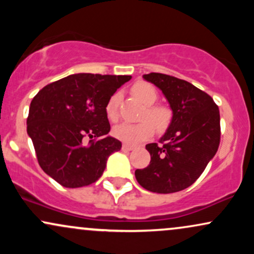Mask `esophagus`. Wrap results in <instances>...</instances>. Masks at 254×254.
Here are the masks:
<instances>
[{
    "mask_svg": "<svg viewBox=\"0 0 254 254\" xmlns=\"http://www.w3.org/2000/svg\"><path fill=\"white\" fill-rule=\"evenodd\" d=\"M122 149H123L124 151H130V150L135 149V147H133V145H130V144H123Z\"/></svg>",
    "mask_w": 254,
    "mask_h": 254,
    "instance_id": "34e87169",
    "label": "esophagus"
}]
</instances>
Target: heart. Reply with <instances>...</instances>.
<instances>
[{"instance_id": "1", "label": "heart", "mask_w": 254, "mask_h": 254, "mask_svg": "<svg viewBox=\"0 0 254 254\" xmlns=\"http://www.w3.org/2000/svg\"><path fill=\"white\" fill-rule=\"evenodd\" d=\"M132 94L145 105V110L142 113L141 119L143 122L137 124H121L117 125L112 131L116 138L121 139L129 144H136L148 139L154 133V126L157 130H165L171 122V111L164 105H155L159 99V93L155 87L147 82H137L132 87ZM118 93L113 94L107 101L105 112L111 122H117L118 106H119Z\"/></svg>"}]
</instances>
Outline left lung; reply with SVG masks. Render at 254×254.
<instances>
[{"mask_svg": "<svg viewBox=\"0 0 254 254\" xmlns=\"http://www.w3.org/2000/svg\"><path fill=\"white\" fill-rule=\"evenodd\" d=\"M144 80L159 87L173 111L167 132L145 145L149 165L135 171L142 188L173 193L191 186L205 170L220 145V111L212 98L193 84L171 75L150 72Z\"/></svg>", "mask_w": 254, "mask_h": 254, "instance_id": "obj_1", "label": "left lung"}]
</instances>
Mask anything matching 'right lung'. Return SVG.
I'll return each instance as SVG.
<instances>
[{"mask_svg": "<svg viewBox=\"0 0 254 254\" xmlns=\"http://www.w3.org/2000/svg\"><path fill=\"white\" fill-rule=\"evenodd\" d=\"M129 75L74 74L49 83L31 101L27 133L42 170L64 188L90 185L122 143L110 132L105 107ZM89 138L88 145L84 138Z\"/></svg>", "mask_w": 254, "mask_h": 254, "instance_id": "obj_1", "label": "right lung"}]
</instances>
